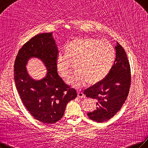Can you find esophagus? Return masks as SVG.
I'll list each match as a JSON object with an SVG mask.
<instances>
[{
	"label": "esophagus",
	"instance_id": "34e87169",
	"mask_svg": "<svg viewBox=\"0 0 148 148\" xmlns=\"http://www.w3.org/2000/svg\"><path fill=\"white\" fill-rule=\"evenodd\" d=\"M78 97L81 98H86L85 95L81 91H78Z\"/></svg>",
	"mask_w": 148,
	"mask_h": 148
}]
</instances>
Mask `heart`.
Returning a JSON list of instances; mask_svg holds the SVG:
<instances>
[{"label": "heart", "instance_id": "obj_1", "mask_svg": "<svg viewBox=\"0 0 148 148\" xmlns=\"http://www.w3.org/2000/svg\"><path fill=\"white\" fill-rule=\"evenodd\" d=\"M116 51L109 41L92 38H80L66 44L64 51L56 58V67L63 77H67L76 62V70L67 82L79 88L86 82L96 83L110 72L115 61Z\"/></svg>", "mask_w": 148, "mask_h": 148}]
</instances>
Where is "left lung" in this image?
<instances>
[{"instance_id": "8db88e82", "label": "left lung", "mask_w": 148, "mask_h": 148, "mask_svg": "<svg viewBox=\"0 0 148 148\" xmlns=\"http://www.w3.org/2000/svg\"><path fill=\"white\" fill-rule=\"evenodd\" d=\"M115 50V61L108 75L84 90L87 97L97 101V109L87 115L98 123L109 120L121 109L131 86V66L126 51L119 42Z\"/></svg>"}]
</instances>
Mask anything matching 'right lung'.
<instances>
[{
  "label": "right lung",
  "mask_w": 148,
  "mask_h": 148,
  "mask_svg": "<svg viewBox=\"0 0 148 148\" xmlns=\"http://www.w3.org/2000/svg\"><path fill=\"white\" fill-rule=\"evenodd\" d=\"M51 34L40 33L29 39L19 50L14 66L15 84L23 105L35 119L45 124L61 119L67 103L78 95L58 74L59 52ZM32 57H39L47 67L44 79L34 81L27 73L25 65Z\"/></svg>",
  "instance_id": "obj_1"
}]
</instances>
